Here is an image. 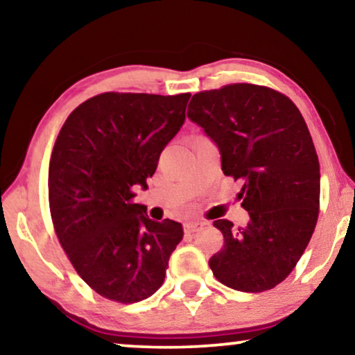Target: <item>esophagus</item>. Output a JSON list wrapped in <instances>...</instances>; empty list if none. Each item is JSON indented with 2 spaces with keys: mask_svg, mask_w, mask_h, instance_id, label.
<instances>
[{
  "mask_svg": "<svg viewBox=\"0 0 355 355\" xmlns=\"http://www.w3.org/2000/svg\"><path fill=\"white\" fill-rule=\"evenodd\" d=\"M205 226V223L204 221H189V223H187L184 225V232H187V234H194V232H198V231H200Z\"/></svg>",
  "mask_w": 355,
  "mask_h": 355,
  "instance_id": "1",
  "label": "esophagus"
}]
</instances>
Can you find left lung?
Instances as JSON below:
<instances>
[{
    "mask_svg": "<svg viewBox=\"0 0 355 355\" xmlns=\"http://www.w3.org/2000/svg\"><path fill=\"white\" fill-rule=\"evenodd\" d=\"M188 118L218 146L225 175L241 180L250 220H215L225 244L209 260L226 287L260 293L287 279L308 247L320 205V166L303 114L287 95L237 83L193 95Z\"/></svg>",
    "mask_w": 355,
    "mask_h": 355,
    "instance_id": "obj_1",
    "label": "left lung"
}]
</instances>
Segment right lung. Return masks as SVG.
I'll return each mask as SVG.
<instances>
[{
	"instance_id": "add662e5",
	"label": "right lung",
	"mask_w": 355,
	"mask_h": 355,
	"mask_svg": "<svg viewBox=\"0 0 355 355\" xmlns=\"http://www.w3.org/2000/svg\"><path fill=\"white\" fill-rule=\"evenodd\" d=\"M191 94L105 92L75 108L49 162V209L68 260L103 298L130 304L161 287L182 225L135 204Z\"/></svg>"
}]
</instances>
